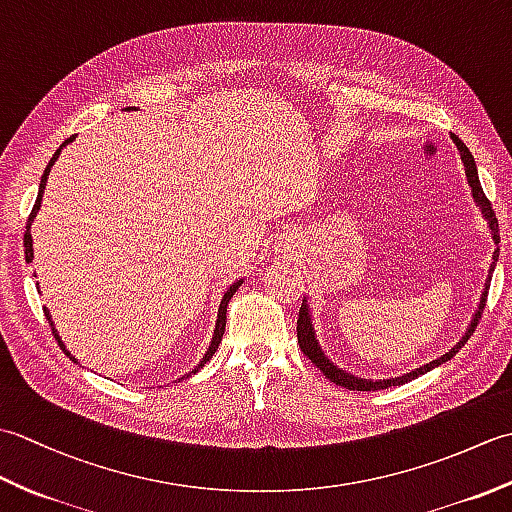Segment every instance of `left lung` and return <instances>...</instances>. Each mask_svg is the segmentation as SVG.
Masks as SVG:
<instances>
[{
    "mask_svg": "<svg viewBox=\"0 0 512 512\" xmlns=\"http://www.w3.org/2000/svg\"><path fill=\"white\" fill-rule=\"evenodd\" d=\"M451 138H453L455 147L460 149V156H462V162H464V171H466V180H469V187H471V193H473V200H475V204L480 206V209H482L484 217L488 220V228H491V235H493L495 244H497V242H499V226H497V217H495V211H493V204H491V200H488L486 195H484V189H482V184H480V178H477L475 158L471 156L469 147H466L458 136L451 134ZM497 257H499V250H495L491 270H488V273H491V275H493V270H495ZM491 275H488L486 288H484V295H482V299H480V308H477L475 317H473V321H471V325H469V332L464 334V339H462L458 345H455L451 352H447L444 356H440L438 361H431L429 365H424V367L416 369V372H409V374H405V376H400V378H389V380H367V378H358V376H352V374H345L343 369L336 367V365L330 361V358L321 352V347H319L317 339H314V328H312V321H310L308 306H301V310H299V319H297V339H299V347H301V352L306 354V356L310 358V361L321 369V372L325 374V378H330L332 383L341 385V387L350 389V391H376V389H387V387L405 385V383H409V380L418 378L420 374L429 372V369H433V367H438V365H442V363L451 361V358L460 352V347H462L466 341L471 339V334L475 332L477 323H480V319H482V312H484L486 299H488V286H491Z\"/></svg>",
    "mask_w": 512,
    "mask_h": 512,
    "instance_id": "obj_1",
    "label": "left lung"
}]
</instances>
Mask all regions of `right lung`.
I'll use <instances>...</instances> for the list:
<instances>
[{
  "instance_id": "add662e5",
  "label": "right lung",
  "mask_w": 512,
  "mask_h": 512,
  "mask_svg": "<svg viewBox=\"0 0 512 512\" xmlns=\"http://www.w3.org/2000/svg\"><path fill=\"white\" fill-rule=\"evenodd\" d=\"M74 140V136H70L68 140H65V143L54 151V156H52V160L48 162V167H46V171H43V176H41V184H39V195H37V202H35V206H32V211H30V215H28V224H26V233H24V246H26V262H32V235H30V224L35 222V217H37V213H39V206H41V198H43V189H46V182H48V176H50V167L54 165V160L59 158V154H61V149L68 145V143H72ZM242 286V281H237V284H233L231 288L226 290V295H224V299H222V303H220V312H217V323H215V332H213V341H211V347H209V352L204 354V358L200 361V365L193 369V374L198 372L200 367H204V363L206 361H211L213 358V354H215V350H217V345H220V341H222V334H224V328H226V308H228V301H231V297L235 295V290ZM46 319H48V323L52 325V321H50V314L46 312ZM52 334H54V339H57V343L61 345V350L70 356V352L65 350V345L61 343V339H59V334H57V330H54V325H52ZM72 361L76 363V358L74 356H70Z\"/></svg>"
}]
</instances>
